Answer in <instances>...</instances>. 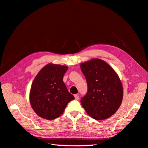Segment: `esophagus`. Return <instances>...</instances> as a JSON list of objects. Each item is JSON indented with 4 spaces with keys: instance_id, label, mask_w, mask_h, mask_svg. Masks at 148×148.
I'll return each instance as SVG.
<instances>
[{
    "instance_id": "1",
    "label": "esophagus",
    "mask_w": 148,
    "mask_h": 148,
    "mask_svg": "<svg viewBox=\"0 0 148 148\" xmlns=\"http://www.w3.org/2000/svg\"><path fill=\"white\" fill-rule=\"evenodd\" d=\"M74 96H75V99H77V100H78V99H79V96H78V95H74Z\"/></svg>"
}]
</instances>
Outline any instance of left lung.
Returning <instances> with one entry per match:
<instances>
[{
	"label": "left lung",
	"mask_w": 148,
	"mask_h": 148,
	"mask_svg": "<svg viewBox=\"0 0 148 148\" xmlns=\"http://www.w3.org/2000/svg\"><path fill=\"white\" fill-rule=\"evenodd\" d=\"M86 78L87 92L80 100L88 115L96 120L112 116L120 107L123 89L114 69L99 59H92L80 64Z\"/></svg>",
	"instance_id": "left-lung-1"
}]
</instances>
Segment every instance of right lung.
Returning a JSON list of instances; mask_svg holds the SVG:
<instances>
[{"instance_id": "right-lung-1", "label": "right lung", "mask_w": 148, "mask_h": 148, "mask_svg": "<svg viewBox=\"0 0 148 148\" xmlns=\"http://www.w3.org/2000/svg\"><path fill=\"white\" fill-rule=\"evenodd\" d=\"M68 66L49 64L41 69L32 84L29 99L36 114L52 120L64 112L66 107L75 99L63 82Z\"/></svg>"}]
</instances>
